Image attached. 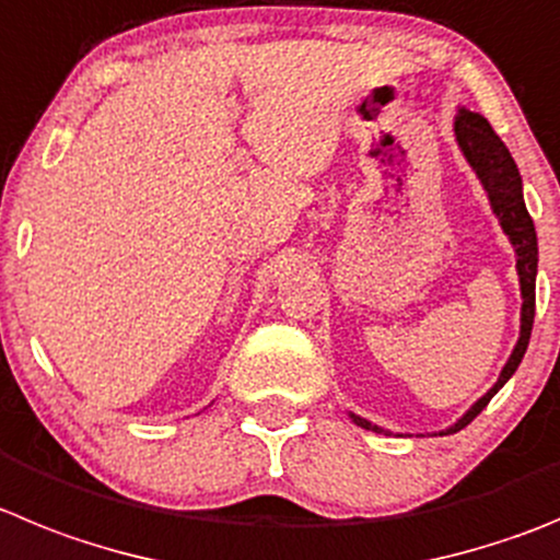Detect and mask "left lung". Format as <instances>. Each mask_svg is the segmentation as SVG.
<instances>
[{
	"label": "left lung",
	"instance_id": "1",
	"mask_svg": "<svg viewBox=\"0 0 560 560\" xmlns=\"http://www.w3.org/2000/svg\"><path fill=\"white\" fill-rule=\"evenodd\" d=\"M455 136H458L460 150H464L466 161L471 163V168L478 172V177L483 179L486 191H489L491 208L500 217L502 230L508 233L511 244L516 249V269H520V283H522V336L516 341L514 352L508 358L505 369H502L500 381L494 383L486 397H480L478 402L466 410V417L458 419L447 433L466 428L471 419L478 417L480 410L491 402L497 392L508 383V377L516 372V366L522 363L527 350V341H530L533 330V316H536V266H538V244H536V228H533V219L525 208V199H522V177L520 168H516L514 158L508 152V147L502 143V138L497 136L494 127L480 116V113L460 110V116L455 119ZM361 428L374 430V433H383L377 424L366 422L361 417H352ZM444 433V435H447Z\"/></svg>",
	"mask_w": 560,
	"mask_h": 560
}]
</instances>
